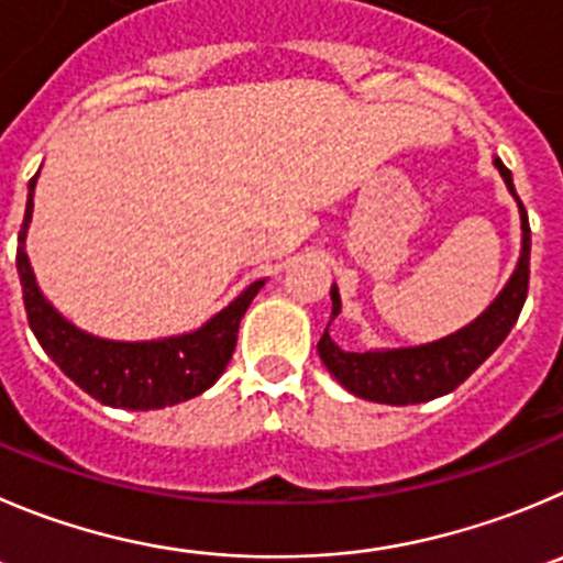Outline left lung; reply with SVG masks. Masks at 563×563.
<instances>
[{"mask_svg": "<svg viewBox=\"0 0 563 563\" xmlns=\"http://www.w3.org/2000/svg\"><path fill=\"white\" fill-rule=\"evenodd\" d=\"M495 166L506 180L511 197L517 199L519 222H522V250H519L514 275L508 277L503 291L481 317L472 319L466 328L455 330L439 341H428V344L346 353L330 339L328 324L317 344L319 358L350 394H355L361 400L383 402V406H417V402L435 400L441 394L459 388L511 333L525 306V297H528L530 224L528 213H525L522 202L514 191L511 172L503 166L500 157H495ZM330 299H333V311H330V322H333L341 313V297L335 286L330 288Z\"/></svg>", "mask_w": 563, "mask_h": 563, "instance_id": "8db88e82", "label": "left lung"}]
</instances>
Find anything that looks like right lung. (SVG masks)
Segmentation results:
<instances>
[{
  "label": "right lung",
  "mask_w": 563,
  "mask_h": 563,
  "mask_svg": "<svg viewBox=\"0 0 563 563\" xmlns=\"http://www.w3.org/2000/svg\"><path fill=\"white\" fill-rule=\"evenodd\" d=\"M35 183L38 175L30 180L15 269H19L30 328L44 346V353L60 366L63 375L71 377L82 391L110 408L155 411L208 391L233 358L241 317L266 280L250 283L228 308L213 313L202 328L191 333L150 341H113L86 333L68 322L44 297L30 266L27 230L33 222Z\"/></svg>",
  "instance_id": "right-lung-1"
}]
</instances>
